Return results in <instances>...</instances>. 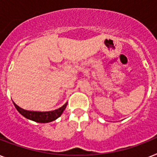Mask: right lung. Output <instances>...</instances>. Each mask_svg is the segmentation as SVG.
<instances>
[{
	"instance_id": "obj_1",
	"label": "right lung",
	"mask_w": 157,
	"mask_h": 157,
	"mask_svg": "<svg viewBox=\"0 0 157 157\" xmlns=\"http://www.w3.org/2000/svg\"><path fill=\"white\" fill-rule=\"evenodd\" d=\"M13 103L17 111L22 116H23L27 119L38 122V123H48V122H51L58 119L63 112L67 104V103H66L61 107L54 111H50V112H34V111H28V110L23 109L20 107H18L14 102H13Z\"/></svg>"
}]
</instances>
